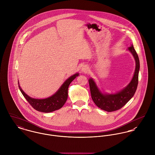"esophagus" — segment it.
<instances>
[{
	"instance_id": "esophagus-1",
	"label": "esophagus",
	"mask_w": 155,
	"mask_h": 155,
	"mask_svg": "<svg viewBox=\"0 0 155 155\" xmlns=\"http://www.w3.org/2000/svg\"><path fill=\"white\" fill-rule=\"evenodd\" d=\"M88 71H89V68H88V67H87V66L83 67V68H82V69H81V71L83 72H84V73H87Z\"/></svg>"
}]
</instances>
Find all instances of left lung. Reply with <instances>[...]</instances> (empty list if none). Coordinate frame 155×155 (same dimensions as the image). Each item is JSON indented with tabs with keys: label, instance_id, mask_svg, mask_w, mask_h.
<instances>
[{
	"label": "left lung",
	"instance_id": "left-lung-1",
	"mask_svg": "<svg viewBox=\"0 0 155 155\" xmlns=\"http://www.w3.org/2000/svg\"><path fill=\"white\" fill-rule=\"evenodd\" d=\"M128 50L133 55L136 61V69L133 77L128 85L115 94H103L92 78L88 80L91 98L93 102L101 109L107 112H113L120 109L134 95L138 83L140 61L137 53L133 45Z\"/></svg>",
	"mask_w": 155,
	"mask_h": 155
}]
</instances>
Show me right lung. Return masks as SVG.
<instances>
[{"mask_svg": "<svg viewBox=\"0 0 155 155\" xmlns=\"http://www.w3.org/2000/svg\"><path fill=\"white\" fill-rule=\"evenodd\" d=\"M78 75V73H77L71 76L53 95L43 99L30 97L24 92L19 84H18V87L24 97L35 109L39 112L49 113L61 109L64 105L68 98V90L69 84Z\"/></svg>", "mask_w": 155, "mask_h": 155, "instance_id": "add662e5", "label": "right lung"}]
</instances>
